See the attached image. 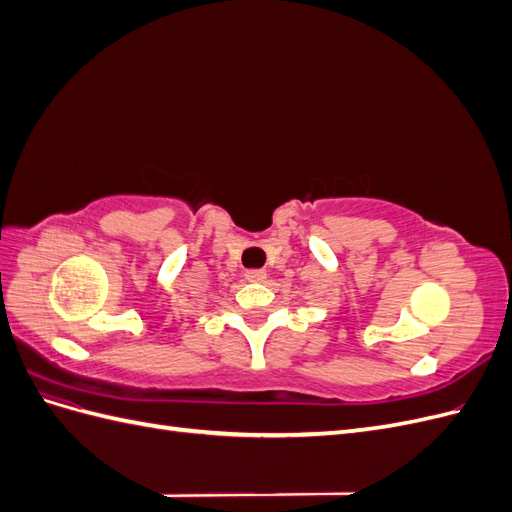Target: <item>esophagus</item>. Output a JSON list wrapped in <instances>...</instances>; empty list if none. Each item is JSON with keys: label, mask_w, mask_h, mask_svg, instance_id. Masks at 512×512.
Wrapping results in <instances>:
<instances>
[{"label": "esophagus", "mask_w": 512, "mask_h": 512, "mask_svg": "<svg viewBox=\"0 0 512 512\" xmlns=\"http://www.w3.org/2000/svg\"><path fill=\"white\" fill-rule=\"evenodd\" d=\"M267 277V271H262V269H250V271H245V280L247 282H262Z\"/></svg>", "instance_id": "obj_1"}]
</instances>
